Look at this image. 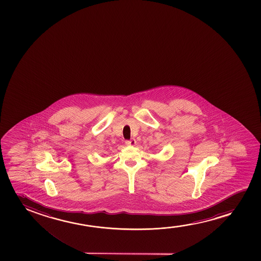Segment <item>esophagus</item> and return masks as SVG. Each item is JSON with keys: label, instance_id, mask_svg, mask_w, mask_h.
<instances>
[{"label": "esophagus", "instance_id": "1", "mask_svg": "<svg viewBox=\"0 0 261 261\" xmlns=\"http://www.w3.org/2000/svg\"><path fill=\"white\" fill-rule=\"evenodd\" d=\"M125 144L126 145H129V146H134V145H136V139L127 140V141H125Z\"/></svg>", "mask_w": 261, "mask_h": 261}]
</instances>
